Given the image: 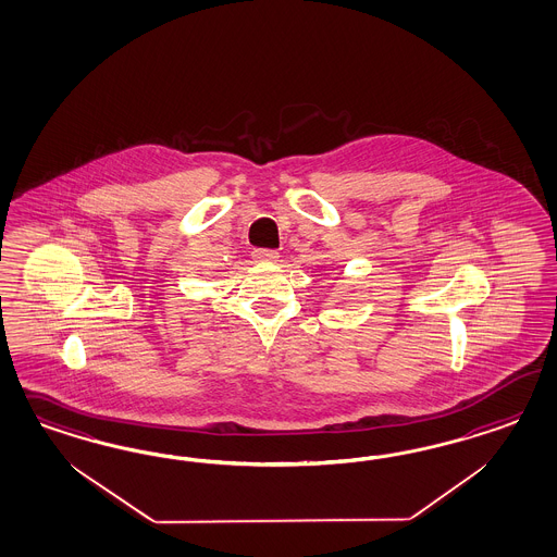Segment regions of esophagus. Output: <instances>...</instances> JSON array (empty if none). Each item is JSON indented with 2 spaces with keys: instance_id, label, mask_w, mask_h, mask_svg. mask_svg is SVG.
I'll return each instance as SVG.
<instances>
[{
  "instance_id": "esophagus-1",
  "label": "esophagus",
  "mask_w": 557,
  "mask_h": 557,
  "mask_svg": "<svg viewBox=\"0 0 557 557\" xmlns=\"http://www.w3.org/2000/svg\"><path fill=\"white\" fill-rule=\"evenodd\" d=\"M253 259L259 263H275L280 259V253L270 251V249H255Z\"/></svg>"
}]
</instances>
